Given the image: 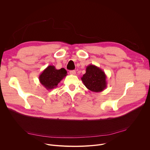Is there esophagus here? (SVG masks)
<instances>
[{"label":"esophagus","mask_w":150,"mask_h":150,"mask_svg":"<svg viewBox=\"0 0 150 150\" xmlns=\"http://www.w3.org/2000/svg\"><path fill=\"white\" fill-rule=\"evenodd\" d=\"M69 73H70L71 75H75V74H76V71H74V70L70 71H69Z\"/></svg>","instance_id":"1"}]
</instances>
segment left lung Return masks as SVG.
<instances>
[{
    "mask_svg": "<svg viewBox=\"0 0 150 150\" xmlns=\"http://www.w3.org/2000/svg\"><path fill=\"white\" fill-rule=\"evenodd\" d=\"M83 83L91 91L99 93L107 87L106 75L100 68L89 65L86 68V72L81 77Z\"/></svg>",
    "mask_w": 150,
    "mask_h": 150,
    "instance_id": "1",
    "label": "left lung"
}]
</instances>
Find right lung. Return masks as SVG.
<instances>
[{
	"label": "right lung",
	"mask_w": 150,
	"mask_h": 150,
	"mask_svg": "<svg viewBox=\"0 0 150 150\" xmlns=\"http://www.w3.org/2000/svg\"><path fill=\"white\" fill-rule=\"evenodd\" d=\"M67 75L64 68L56 69L54 66H48L39 76L40 82L47 90L57 87L58 83Z\"/></svg>",
	"instance_id": "obj_1"
}]
</instances>
